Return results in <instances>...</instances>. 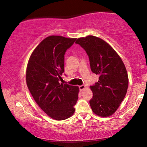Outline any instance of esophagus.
Masks as SVG:
<instances>
[{
	"label": "esophagus",
	"mask_w": 147,
	"mask_h": 147,
	"mask_svg": "<svg viewBox=\"0 0 147 147\" xmlns=\"http://www.w3.org/2000/svg\"><path fill=\"white\" fill-rule=\"evenodd\" d=\"M85 85H82L79 86V88L81 91H82L83 89H85Z\"/></svg>",
	"instance_id": "obj_1"
}]
</instances>
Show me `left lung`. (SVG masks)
<instances>
[{
  "label": "left lung",
  "mask_w": 147,
  "mask_h": 147,
  "mask_svg": "<svg viewBox=\"0 0 147 147\" xmlns=\"http://www.w3.org/2000/svg\"><path fill=\"white\" fill-rule=\"evenodd\" d=\"M76 44L88 56L91 71L99 81L90 86L93 96L89 102L97 115L107 117L119 107L127 93L129 79L121 58L110 45L93 36L78 38Z\"/></svg>",
  "instance_id": "obj_1"
}]
</instances>
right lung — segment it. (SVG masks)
<instances>
[{
  "label": "right lung",
  "mask_w": 147,
  "mask_h": 147,
  "mask_svg": "<svg viewBox=\"0 0 147 147\" xmlns=\"http://www.w3.org/2000/svg\"><path fill=\"white\" fill-rule=\"evenodd\" d=\"M76 39L47 37L34 50L27 65L26 82L32 96L55 120H65L73 115L78 98L77 86L59 83L64 72L65 53Z\"/></svg>",
  "instance_id": "right-lung-1"
}]
</instances>
